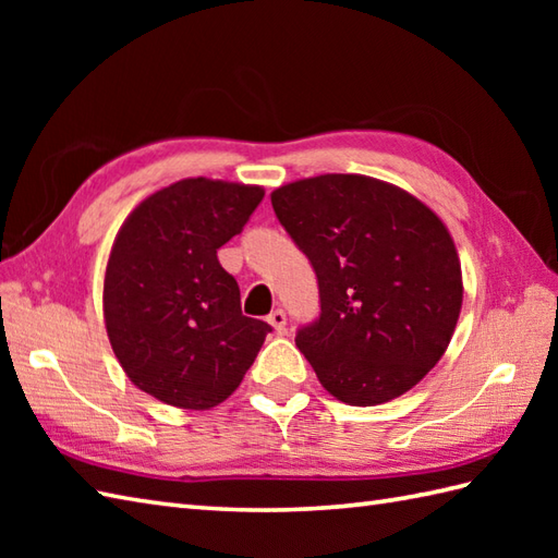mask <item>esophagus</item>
I'll use <instances>...</instances> for the list:
<instances>
[{
  "mask_svg": "<svg viewBox=\"0 0 558 558\" xmlns=\"http://www.w3.org/2000/svg\"><path fill=\"white\" fill-rule=\"evenodd\" d=\"M266 322L276 328V333H286V326H288V314L282 312V310H272L268 316H266Z\"/></svg>",
  "mask_w": 558,
  "mask_h": 558,
  "instance_id": "1",
  "label": "esophagus"
}]
</instances>
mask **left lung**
<instances>
[{
  "mask_svg": "<svg viewBox=\"0 0 558 558\" xmlns=\"http://www.w3.org/2000/svg\"><path fill=\"white\" fill-rule=\"evenodd\" d=\"M272 210L318 282L294 342L330 396L378 405L441 360L462 304L456 244L422 201L362 174L276 189Z\"/></svg>",
  "mask_w": 558,
  "mask_h": 558,
  "instance_id": "left-lung-1",
  "label": "left lung"
}]
</instances>
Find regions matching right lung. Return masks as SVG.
I'll list each match as a JSON object with an SVG mask.
<instances>
[{"label": "right lung", "instance_id": "1", "mask_svg": "<svg viewBox=\"0 0 558 558\" xmlns=\"http://www.w3.org/2000/svg\"><path fill=\"white\" fill-rule=\"evenodd\" d=\"M260 201V186L196 177L148 196L122 225L105 272V326L144 393L208 410L254 364L272 328L242 314L240 286L218 248Z\"/></svg>", "mask_w": 558, "mask_h": 558}]
</instances>
